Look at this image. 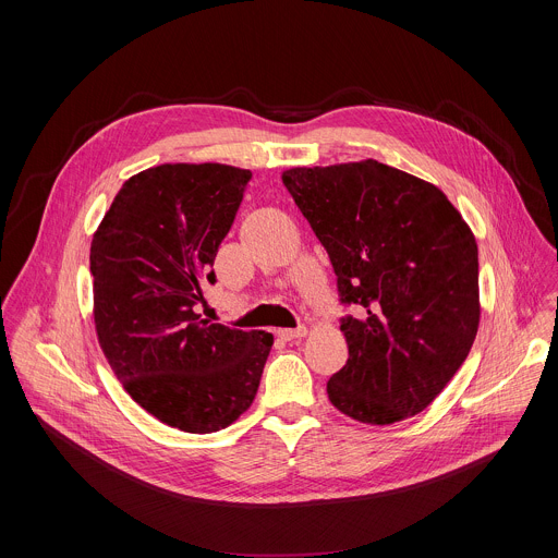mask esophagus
Instances as JSON below:
<instances>
[{"instance_id":"esophagus-1","label":"esophagus","mask_w":558,"mask_h":558,"mask_svg":"<svg viewBox=\"0 0 558 558\" xmlns=\"http://www.w3.org/2000/svg\"><path fill=\"white\" fill-rule=\"evenodd\" d=\"M276 336H278L280 340H284V342L298 340V338H304V336H306V327H298V329H278Z\"/></svg>"}]
</instances>
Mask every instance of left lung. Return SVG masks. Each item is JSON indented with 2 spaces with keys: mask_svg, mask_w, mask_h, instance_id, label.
I'll return each mask as SVG.
<instances>
[{
  "mask_svg": "<svg viewBox=\"0 0 558 558\" xmlns=\"http://www.w3.org/2000/svg\"><path fill=\"white\" fill-rule=\"evenodd\" d=\"M282 183L331 258L349 360L329 381L347 417L388 426L433 404L480 329V252L448 196L373 158L291 168Z\"/></svg>",
  "mask_w": 558,
  "mask_h": 558,
  "instance_id": "1",
  "label": "left lung"
}]
</instances>
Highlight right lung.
Returning <instances> with one entry per match:
<instances>
[{
  "instance_id": "obj_1",
  "label": "right lung",
  "mask_w": 558,
  "mask_h": 558,
  "mask_svg": "<svg viewBox=\"0 0 558 558\" xmlns=\"http://www.w3.org/2000/svg\"><path fill=\"white\" fill-rule=\"evenodd\" d=\"M252 172L163 163L130 177L90 245L99 347L132 400L172 428L216 433L254 402L274 336L211 325L203 282Z\"/></svg>"
}]
</instances>
